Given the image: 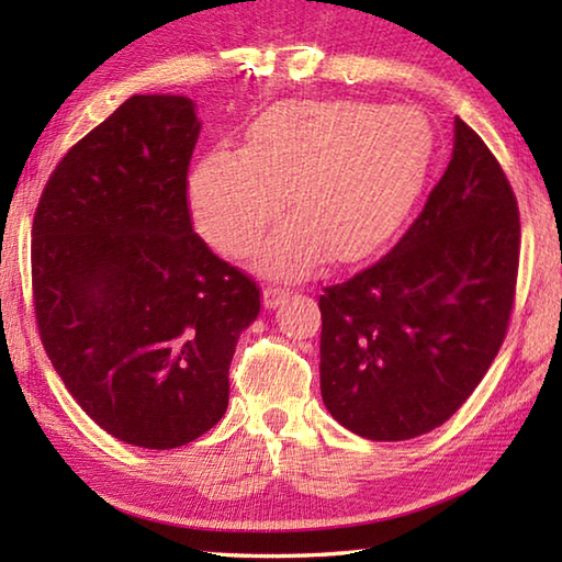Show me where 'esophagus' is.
<instances>
[{"instance_id":"1","label":"esophagus","mask_w":562,"mask_h":562,"mask_svg":"<svg viewBox=\"0 0 562 562\" xmlns=\"http://www.w3.org/2000/svg\"><path fill=\"white\" fill-rule=\"evenodd\" d=\"M288 294H290L288 288H280V284H268V288L262 290V304L268 310H274L284 297H288Z\"/></svg>"}]
</instances>
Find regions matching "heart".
I'll return each instance as SVG.
<instances>
[{
	"mask_svg": "<svg viewBox=\"0 0 562 562\" xmlns=\"http://www.w3.org/2000/svg\"><path fill=\"white\" fill-rule=\"evenodd\" d=\"M431 158L426 121L408 109L302 101L255 123L245 154L213 150L190 180L201 233L225 255L252 250L282 213L294 215L260 250V268L300 274L327 258L376 252L412 211Z\"/></svg>",
	"mask_w": 562,
	"mask_h": 562,
	"instance_id": "b5f03b06",
	"label": "heart"
}]
</instances>
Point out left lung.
I'll return each instance as SVG.
<instances>
[{
  "label": "left lung",
  "instance_id": "left-lung-1",
  "mask_svg": "<svg viewBox=\"0 0 562 562\" xmlns=\"http://www.w3.org/2000/svg\"><path fill=\"white\" fill-rule=\"evenodd\" d=\"M520 258L513 188L456 119L449 168L392 252L319 294V386L357 436L404 441L459 412L506 339Z\"/></svg>",
  "mask_w": 562,
  "mask_h": 562
}]
</instances>
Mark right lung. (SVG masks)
<instances>
[{"label":"right lung","instance_id":"obj_1","mask_svg":"<svg viewBox=\"0 0 562 562\" xmlns=\"http://www.w3.org/2000/svg\"><path fill=\"white\" fill-rule=\"evenodd\" d=\"M186 97H131L69 148L32 225V290L56 374L103 431L176 449L221 422L260 288L193 233Z\"/></svg>","mask_w":562,"mask_h":562}]
</instances>
